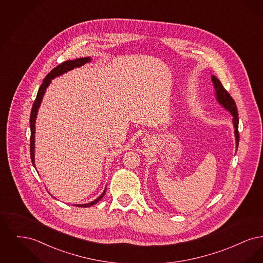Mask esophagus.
I'll use <instances>...</instances> for the list:
<instances>
[{
	"mask_svg": "<svg viewBox=\"0 0 263 263\" xmlns=\"http://www.w3.org/2000/svg\"><path fill=\"white\" fill-rule=\"evenodd\" d=\"M149 141H151L150 138H145V139H144V144H145V143H146V144L149 143Z\"/></svg>",
	"mask_w": 263,
	"mask_h": 263,
	"instance_id": "34e87169",
	"label": "esophagus"
}]
</instances>
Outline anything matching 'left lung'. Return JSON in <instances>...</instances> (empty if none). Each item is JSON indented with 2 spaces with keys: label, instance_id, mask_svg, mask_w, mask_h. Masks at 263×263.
Here are the masks:
<instances>
[{
  "label": "left lung",
  "instance_id": "1",
  "mask_svg": "<svg viewBox=\"0 0 263 263\" xmlns=\"http://www.w3.org/2000/svg\"><path fill=\"white\" fill-rule=\"evenodd\" d=\"M212 82L214 84L215 91H216L217 101L233 115V122L235 126V136H236V143H237V149H238L239 135H238V109H237L236 102L231 97V95L223 87L222 83L215 76H212Z\"/></svg>",
  "mask_w": 263,
  "mask_h": 263
}]
</instances>
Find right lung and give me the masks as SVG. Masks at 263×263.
Listing matches in <instances>:
<instances>
[{"label":"right lung","instance_id":"right-lung-1","mask_svg":"<svg viewBox=\"0 0 263 263\" xmlns=\"http://www.w3.org/2000/svg\"><path fill=\"white\" fill-rule=\"evenodd\" d=\"M90 58L89 57H84V58H79L75 60H68L65 62L61 63L60 65H58L57 67H55L48 75L45 77V79L43 80V83L41 84L40 88L38 89L37 96L36 99L33 102L32 108H31V113H30V119H29V123H30V158H31V162L33 166L34 165V134H35V120H36V115H37L38 108L40 106L41 100L43 99V96L45 93L46 88H48V86L50 85L52 79L58 77V76L62 75L64 73L73 70L74 68L81 67L83 65H85L86 63L90 62ZM105 190L101 193L100 197H98L96 200L91 201L88 204H78L75 205L77 207H90L95 204H97L99 201L104 196L105 194Z\"/></svg>","mask_w":263,"mask_h":263}]
</instances>
